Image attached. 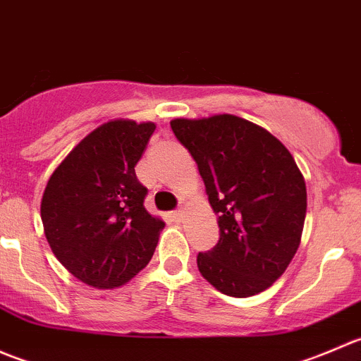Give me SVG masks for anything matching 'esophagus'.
<instances>
[{"label": "esophagus", "instance_id": "1", "mask_svg": "<svg viewBox=\"0 0 361 361\" xmlns=\"http://www.w3.org/2000/svg\"><path fill=\"white\" fill-rule=\"evenodd\" d=\"M173 216H174V220H176V221L183 220V218H185V209H183V207H178V209L173 213Z\"/></svg>", "mask_w": 361, "mask_h": 361}]
</instances>
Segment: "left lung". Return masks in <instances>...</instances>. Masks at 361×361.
Segmentation results:
<instances>
[{
	"instance_id": "obj_1",
	"label": "left lung",
	"mask_w": 361,
	"mask_h": 361,
	"mask_svg": "<svg viewBox=\"0 0 361 361\" xmlns=\"http://www.w3.org/2000/svg\"><path fill=\"white\" fill-rule=\"evenodd\" d=\"M174 136L199 167L218 216L216 246L197 255L204 279L231 297L267 290L297 253L305 181L285 145L235 115L174 118Z\"/></svg>"
}]
</instances>
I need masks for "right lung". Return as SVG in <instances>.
<instances>
[{"mask_svg": "<svg viewBox=\"0 0 361 361\" xmlns=\"http://www.w3.org/2000/svg\"><path fill=\"white\" fill-rule=\"evenodd\" d=\"M155 123L111 120L83 137L59 164L42 199L47 241L76 279L108 290L150 262L164 228L145 209L148 190L134 166Z\"/></svg>", "mask_w": 361, "mask_h": 361, "instance_id": "right-lung-1", "label": "right lung"}]
</instances>
